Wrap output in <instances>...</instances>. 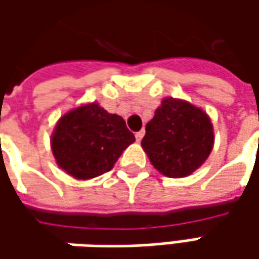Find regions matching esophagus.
<instances>
[{
  "label": "esophagus",
  "mask_w": 259,
  "mask_h": 259,
  "mask_svg": "<svg viewBox=\"0 0 259 259\" xmlns=\"http://www.w3.org/2000/svg\"><path fill=\"white\" fill-rule=\"evenodd\" d=\"M143 137H144V130H141V131H138V133L135 134V138H137V141H138V143L143 140Z\"/></svg>",
  "instance_id": "34e87169"
}]
</instances>
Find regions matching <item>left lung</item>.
<instances>
[{
    "label": "left lung",
    "mask_w": 259,
    "mask_h": 259,
    "mask_svg": "<svg viewBox=\"0 0 259 259\" xmlns=\"http://www.w3.org/2000/svg\"><path fill=\"white\" fill-rule=\"evenodd\" d=\"M151 164L167 177H184L203 164L213 147V128L202 109L167 98L145 125L141 141Z\"/></svg>",
    "instance_id": "obj_1"
}]
</instances>
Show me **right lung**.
Returning a JSON list of instances; mask_svg holds the SVG:
<instances>
[{"instance_id": "add662e5", "label": "right lung", "mask_w": 259, "mask_h": 259, "mask_svg": "<svg viewBox=\"0 0 259 259\" xmlns=\"http://www.w3.org/2000/svg\"><path fill=\"white\" fill-rule=\"evenodd\" d=\"M134 141V134L119 115L89 104L60 118L52 138V150L66 173L85 180L109 171Z\"/></svg>"}]
</instances>
